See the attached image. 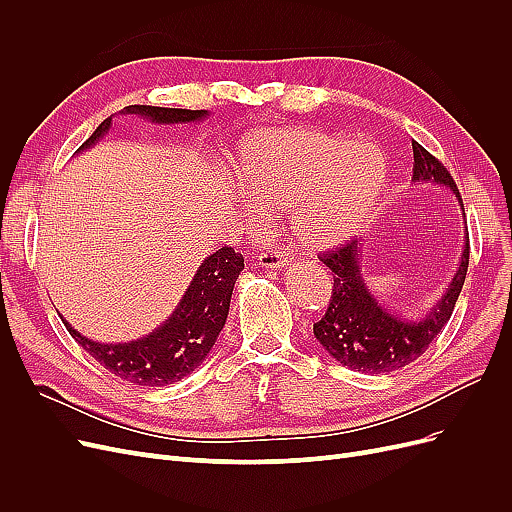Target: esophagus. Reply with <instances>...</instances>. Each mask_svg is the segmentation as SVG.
<instances>
[{
  "label": "esophagus",
  "mask_w": 512,
  "mask_h": 512,
  "mask_svg": "<svg viewBox=\"0 0 512 512\" xmlns=\"http://www.w3.org/2000/svg\"><path fill=\"white\" fill-rule=\"evenodd\" d=\"M286 254L280 250V247H273V250H265V252H260V256H258V265L262 267V269H282L284 265H286Z\"/></svg>",
  "instance_id": "obj_1"
}]
</instances>
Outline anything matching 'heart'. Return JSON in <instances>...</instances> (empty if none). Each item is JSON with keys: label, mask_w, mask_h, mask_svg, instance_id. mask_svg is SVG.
I'll return each instance as SVG.
<instances>
[{"label": "heart", "mask_w": 512, "mask_h": 512, "mask_svg": "<svg viewBox=\"0 0 512 512\" xmlns=\"http://www.w3.org/2000/svg\"><path fill=\"white\" fill-rule=\"evenodd\" d=\"M241 192L262 207L288 209L307 250H329L361 230L389 179L382 149L344 134L284 128L247 136L237 149ZM250 220L258 218L250 213Z\"/></svg>", "instance_id": "1"}]
</instances>
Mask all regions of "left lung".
Wrapping results in <instances>:
<instances>
[{
    "mask_svg": "<svg viewBox=\"0 0 512 512\" xmlns=\"http://www.w3.org/2000/svg\"><path fill=\"white\" fill-rule=\"evenodd\" d=\"M414 185H440L448 188L459 200L461 215L463 203L451 173L431 153L418 143H412ZM333 273V292L327 314L314 324V335L322 348L342 365L363 371V374H386L406 367L421 356L444 324L451 320L459 292L466 282L470 239L466 226V245L461 260L446 292L429 312L416 320L401 318L389 312L369 290L363 275V243L354 239L333 252L320 256Z\"/></svg>",
    "mask_w": 512,
    "mask_h": 512,
    "instance_id": "left-lung-1",
    "label": "left lung"
}]
</instances>
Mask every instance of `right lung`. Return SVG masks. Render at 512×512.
Masks as SVG:
<instances>
[{
	"label": "right lung",
	"instance_id": "add662e5",
	"mask_svg": "<svg viewBox=\"0 0 512 512\" xmlns=\"http://www.w3.org/2000/svg\"><path fill=\"white\" fill-rule=\"evenodd\" d=\"M121 113L141 115L151 123H162V126L164 123H192L209 115L207 111L145 104L126 106ZM111 126L113 117L104 119L76 153L94 147L104 134H108ZM241 271L243 256L232 247L213 252L200 262L175 312L158 329L128 344L94 342L76 331L68 320H61L79 346H83L111 374L138 386H166L192 374L207 359L226 324L232 288H235Z\"/></svg>",
	"mask_w": 512,
	"mask_h": 512
}]
</instances>
